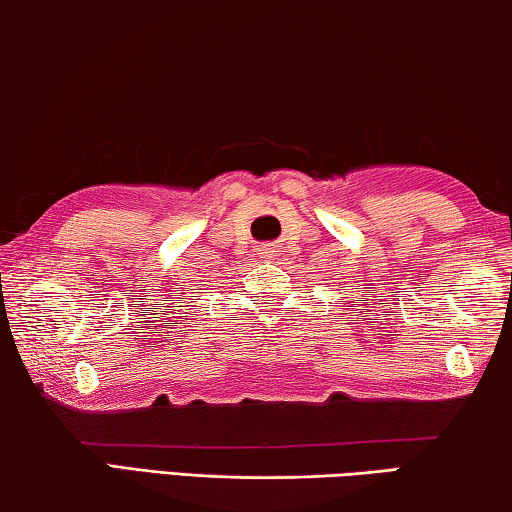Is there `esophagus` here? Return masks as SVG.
Segmentation results:
<instances>
[{
    "label": "esophagus",
    "instance_id": "34e87169",
    "mask_svg": "<svg viewBox=\"0 0 512 512\" xmlns=\"http://www.w3.org/2000/svg\"><path fill=\"white\" fill-rule=\"evenodd\" d=\"M259 255H264V257H268V255H271V250H268V248H264V250H262V253H259Z\"/></svg>",
    "mask_w": 512,
    "mask_h": 512
}]
</instances>
